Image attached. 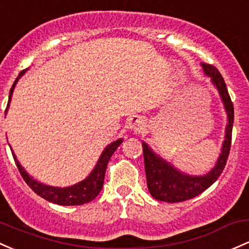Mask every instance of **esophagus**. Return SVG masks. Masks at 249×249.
Returning a JSON list of instances; mask_svg holds the SVG:
<instances>
[{
	"label": "esophagus",
	"instance_id": "esophagus-1",
	"mask_svg": "<svg viewBox=\"0 0 249 249\" xmlns=\"http://www.w3.org/2000/svg\"><path fill=\"white\" fill-rule=\"evenodd\" d=\"M129 124H130L129 125L130 129L135 130V131H141V130L144 127V122H143V120L141 119V118H138V117L132 118V119L130 120Z\"/></svg>",
	"mask_w": 249,
	"mask_h": 249
}]
</instances>
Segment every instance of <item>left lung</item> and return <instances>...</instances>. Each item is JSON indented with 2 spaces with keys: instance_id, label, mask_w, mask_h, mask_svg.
<instances>
[{
  "instance_id": "obj_1",
  "label": "left lung",
  "mask_w": 249,
  "mask_h": 249,
  "mask_svg": "<svg viewBox=\"0 0 249 249\" xmlns=\"http://www.w3.org/2000/svg\"><path fill=\"white\" fill-rule=\"evenodd\" d=\"M204 72L211 78V82L218 90L219 96L226 108L228 124L226 127V136L222 145V151L216 164L208 174L203 177H193L178 171L174 166L156 155L146 143L143 142V155L146 175V185L150 195L155 199L167 203H180L192 198L208 190L219 178L226 167L228 160L230 145H231V131L234 123V106L227 89L226 82L218 70L211 64H201Z\"/></svg>"
}]
</instances>
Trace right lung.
Segmentation results:
<instances>
[{"label": "right lung", "instance_id": "right-lung-1", "mask_svg": "<svg viewBox=\"0 0 249 249\" xmlns=\"http://www.w3.org/2000/svg\"><path fill=\"white\" fill-rule=\"evenodd\" d=\"M26 70H22L20 72L19 76L17 77V80L13 83V87L10 88L9 91V100H8L7 108L9 107L10 99H12L13 90L14 87L17 86V82L19 81V78L25 74ZM123 143V140L114 141L113 143L108 144L106 146V149L101 154L100 159H99L98 163L94 167L93 171L90 172V174L86 178L85 180H82L78 184L72 185L69 187H53V186H48V185H44L41 182L36 181L33 179L32 177L28 175V173L22 168V166L18 161L17 156L13 153V149L10 148L13 154V158H14L15 163H17L18 169H19L21 177L23 178V180L26 181V184L28 185L38 196H40L41 198L46 199L51 203L58 204V205H82V204L89 203L93 199H95L98 197V195L100 193V191L103 190L104 186V179H105V173H106L107 163H108L109 159L113 155L114 151L117 150V148Z\"/></svg>", "mask_w": 249, "mask_h": 249}]
</instances>
